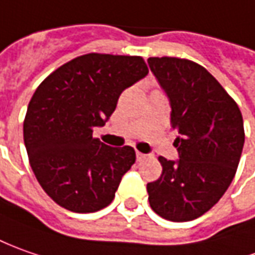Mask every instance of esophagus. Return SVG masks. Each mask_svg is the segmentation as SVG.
<instances>
[{
    "instance_id": "34e87169",
    "label": "esophagus",
    "mask_w": 255,
    "mask_h": 255,
    "mask_svg": "<svg viewBox=\"0 0 255 255\" xmlns=\"http://www.w3.org/2000/svg\"><path fill=\"white\" fill-rule=\"evenodd\" d=\"M145 158H146V154H142V152L136 151V161H142Z\"/></svg>"
}]
</instances>
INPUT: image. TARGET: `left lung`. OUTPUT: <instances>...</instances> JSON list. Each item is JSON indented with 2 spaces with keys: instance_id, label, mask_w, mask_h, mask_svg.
Wrapping results in <instances>:
<instances>
[{
  "instance_id": "8db88e82",
  "label": "left lung",
  "mask_w": 255,
  "mask_h": 255,
  "mask_svg": "<svg viewBox=\"0 0 255 255\" xmlns=\"http://www.w3.org/2000/svg\"><path fill=\"white\" fill-rule=\"evenodd\" d=\"M148 65L171 106L178 131V158L159 156L162 175L146 185L156 215L171 222L198 219L230 186L244 145L243 117L236 101L195 62L149 57Z\"/></svg>"
}]
</instances>
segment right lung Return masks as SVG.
<instances>
[{
	"mask_svg": "<svg viewBox=\"0 0 255 255\" xmlns=\"http://www.w3.org/2000/svg\"><path fill=\"white\" fill-rule=\"evenodd\" d=\"M146 75L142 57L87 53L56 69L33 93L23 141L36 179L57 205L93 213L113 202L135 151L103 144L93 129L107 123L120 94Z\"/></svg>",
	"mask_w": 255,
	"mask_h": 255,
	"instance_id": "obj_1",
	"label": "right lung"
}]
</instances>
